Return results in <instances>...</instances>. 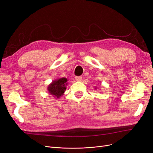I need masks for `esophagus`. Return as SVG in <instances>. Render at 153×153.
I'll use <instances>...</instances> for the list:
<instances>
[{
  "label": "esophagus",
  "mask_w": 153,
  "mask_h": 153,
  "mask_svg": "<svg viewBox=\"0 0 153 153\" xmlns=\"http://www.w3.org/2000/svg\"><path fill=\"white\" fill-rule=\"evenodd\" d=\"M75 79L77 81H82V77L81 76H76L75 77Z\"/></svg>",
  "instance_id": "1"
}]
</instances>
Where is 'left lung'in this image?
Returning a JSON list of instances; mask_svg holds the SVG:
<instances>
[{"label": "left lung", "mask_w": 153, "mask_h": 153, "mask_svg": "<svg viewBox=\"0 0 153 153\" xmlns=\"http://www.w3.org/2000/svg\"><path fill=\"white\" fill-rule=\"evenodd\" d=\"M95 89H96V88H95Z\"/></svg>", "instance_id": "8db88e82"}]
</instances>
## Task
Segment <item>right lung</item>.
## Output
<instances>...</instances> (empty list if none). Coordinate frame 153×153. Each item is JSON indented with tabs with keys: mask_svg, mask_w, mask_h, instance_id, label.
I'll return each mask as SVG.
<instances>
[{
	"mask_svg": "<svg viewBox=\"0 0 153 153\" xmlns=\"http://www.w3.org/2000/svg\"><path fill=\"white\" fill-rule=\"evenodd\" d=\"M68 79L66 77H61L55 79L49 85L47 89L49 93L55 99H59L64 94L66 89Z\"/></svg>",
	"mask_w": 153,
	"mask_h": 153,
	"instance_id": "obj_1",
	"label": "right lung"
}]
</instances>
